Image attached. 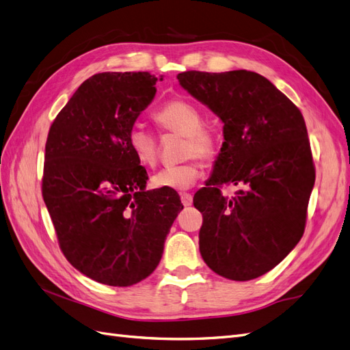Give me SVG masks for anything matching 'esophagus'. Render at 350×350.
Returning <instances> with one entry per match:
<instances>
[{
    "label": "esophagus",
    "mask_w": 350,
    "mask_h": 350,
    "mask_svg": "<svg viewBox=\"0 0 350 350\" xmlns=\"http://www.w3.org/2000/svg\"><path fill=\"white\" fill-rule=\"evenodd\" d=\"M181 201L183 204L187 207V206H191L193 204V196L189 193H183L181 194Z\"/></svg>",
    "instance_id": "1"
}]
</instances>
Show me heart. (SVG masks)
<instances>
[{"mask_svg":"<svg viewBox=\"0 0 350 350\" xmlns=\"http://www.w3.org/2000/svg\"><path fill=\"white\" fill-rule=\"evenodd\" d=\"M153 120L162 133H172L184 137V157L198 156L206 162L213 161L219 150V133L208 124L203 122V112L183 98H175L163 103L153 113ZM130 150L137 162L144 166H153L159 157V139L140 125H134L126 137ZM203 174L200 162L196 157L188 162L166 166L152 176L156 188H167L175 191L191 188Z\"/></svg>","mask_w":350,"mask_h":350,"instance_id":"b5f03b06","label":"heart"}]
</instances>
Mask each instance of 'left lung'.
I'll return each mask as SVG.
<instances>
[{
	"instance_id": "obj_1",
	"label": "left lung",
	"mask_w": 350,
	"mask_h": 350,
	"mask_svg": "<svg viewBox=\"0 0 350 350\" xmlns=\"http://www.w3.org/2000/svg\"><path fill=\"white\" fill-rule=\"evenodd\" d=\"M179 84L224 121L213 175L194 196L200 252L230 280L262 276L304 235L315 166L304 116L266 77L247 70L184 71ZM224 186H237L232 198Z\"/></svg>"
}]
</instances>
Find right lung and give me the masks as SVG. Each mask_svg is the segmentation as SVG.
Listing matches in <instances>:
<instances>
[{"label":"right lung","mask_w":350,"mask_h":350,"mask_svg":"<svg viewBox=\"0 0 350 350\" xmlns=\"http://www.w3.org/2000/svg\"><path fill=\"white\" fill-rule=\"evenodd\" d=\"M156 81L147 71L94 74L48 133L42 197L59 248L103 284L131 286L152 274L184 208L174 189L144 191L147 172L126 143Z\"/></svg>","instance_id":"right-lung-1"}]
</instances>
